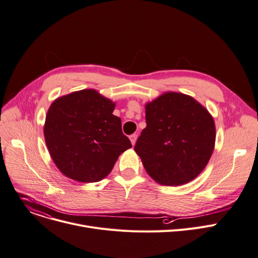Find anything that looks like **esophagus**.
Segmentation results:
<instances>
[{"mask_svg":"<svg viewBox=\"0 0 258 258\" xmlns=\"http://www.w3.org/2000/svg\"><path fill=\"white\" fill-rule=\"evenodd\" d=\"M137 138H138V135H137V134H133V135L130 136V140H131L133 145H135V143L137 141Z\"/></svg>","mask_w":258,"mask_h":258,"instance_id":"34e87169","label":"esophagus"}]
</instances>
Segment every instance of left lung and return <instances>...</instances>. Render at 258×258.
Wrapping results in <instances>:
<instances>
[{"mask_svg": "<svg viewBox=\"0 0 258 258\" xmlns=\"http://www.w3.org/2000/svg\"><path fill=\"white\" fill-rule=\"evenodd\" d=\"M146 127L135 145L147 173L161 184L193 180L208 165L216 128L208 110L193 97L168 92L146 105Z\"/></svg>", "mask_w": 258, "mask_h": 258, "instance_id": "8db88e82", "label": "left lung"}]
</instances>
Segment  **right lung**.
Returning <instances> with one entry per match:
<instances>
[{
	"mask_svg": "<svg viewBox=\"0 0 258 258\" xmlns=\"http://www.w3.org/2000/svg\"><path fill=\"white\" fill-rule=\"evenodd\" d=\"M115 104L95 90H81L56 99L47 111L44 139L61 172L81 182L105 178L118 157L132 147L122 133Z\"/></svg>",
	"mask_w": 258,
	"mask_h": 258,
	"instance_id": "obj_1",
	"label": "right lung"
}]
</instances>
